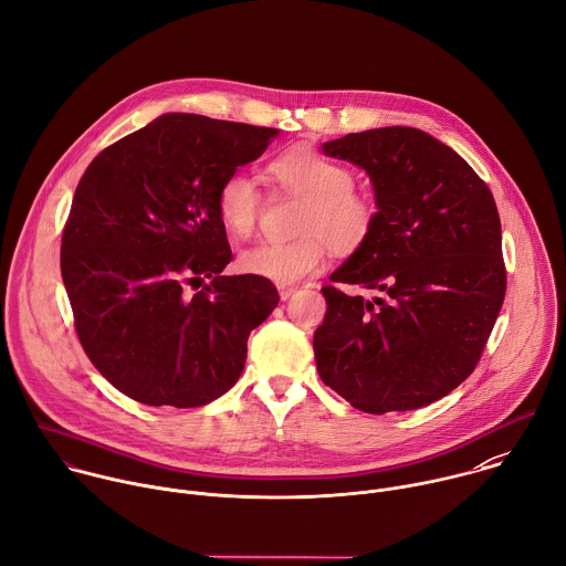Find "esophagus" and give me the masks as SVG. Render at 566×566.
I'll list each match as a JSON object with an SVG mask.
<instances>
[{
	"label": "esophagus",
	"instance_id": "esophagus-1",
	"mask_svg": "<svg viewBox=\"0 0 566 566\" xmlns=\"http://www.w3.org/2000/svg\"><path fill=\"white\" fill-rule=\"evenodd\" d=\"M294 292H296V287H290V285H281V287H279V296H281V301H287Z\"/></svg>",
	"mask_w": 566,
	"mask_h": 566
}]
</instances>
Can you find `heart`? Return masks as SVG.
Here are the masks:
<instances>
[{"instance_id": "heart-1", "label": "heart", "mask_w": 566, "mask_h": 566, "mask_svg": "<svg viewBox=\"0 0 566 566\" xmlns=\"http://www.w3.org/2000/svg\"><path fill=\"white\" fill-rule=\"evenodd\" d=\"M276 184L305 199L296 230L290 241H261L241 250L237 265L241 272L290 285L316 272L327 254V243L336 252H354L374 228V203L352 190L354 175L343 164L307 148L281 155L272 164ZM263 208L256 177L248 170L230 172L217 192V210L226 230L245 239L256 228Z\"/></svg>"}]
</instances>
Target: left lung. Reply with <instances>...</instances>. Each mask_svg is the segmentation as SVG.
I'll use <instances>...</instances> for the list:
<instances>
[{"label": "left lung", "instance_id": "obj_1", "mask_svg": "<svg viewBox=\"0 0 566 566\" xmlns=\"http://www.w3.org/2000/svg\"><path fill=\"white\" fill-rule=\"evenodd\" d=\"M374 188L367 241L329 276L314 334L321 380L365 413L409 411L455 389L500 314L506 272L486 184L449 146L407 126L325 142Z\"/></svg>", "mask_w": 566, "mask_h": 566}]
</instances>
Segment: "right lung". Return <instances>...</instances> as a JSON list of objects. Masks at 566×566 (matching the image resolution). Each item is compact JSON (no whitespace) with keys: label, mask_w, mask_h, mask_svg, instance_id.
Segmentation results:
<instances>
[{"label":"right lung","mask_w":566,"mask_h":566,"mask_svg":"<svg viewBox=\"0 0 566 566\" xmlns=\"http://www.w3.org/2000/svg\"><path fill=\"white\" fill-rule=\"evenodd\" d=\"M276 137L168 113L84 172L62 237V279L82 347L133 400L201 407L239 380L248 336L279 292L252 274H221L232 250L217 192Z\"/></svg>","instance_id":"add662e5"}]
</instances>
